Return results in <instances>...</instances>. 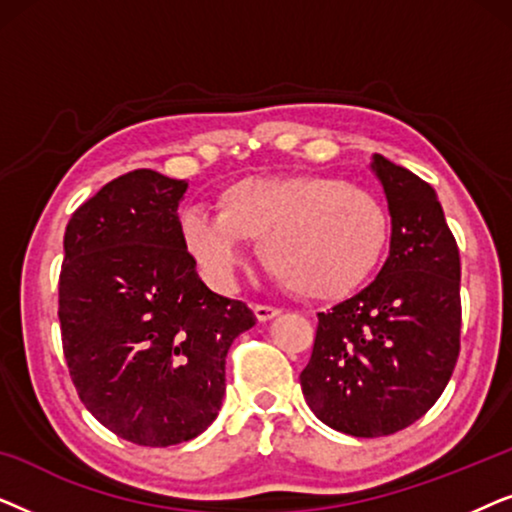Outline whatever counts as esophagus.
I'll list each match as a JSON object with an SVG mask.
<instances>
[{
	"label": "esophagus",
	"mask_w": 512,
	"mask_h": 512,
	"mask_svg": "<svg viewBox=\"0 0 512 512\" xmlns=\"http://www.w3.org/2000/svg\"><path fill=\"white\" fill-rule=\"evenodd\" d=\"M254 312H256L258 321H270V319H275V317H279V314H282L279 307H272V305H256Z\"/></svg>",
	"instance_id": "1"
}]
</instances>
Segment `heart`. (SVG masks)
Wrapping results in <instances>:
<instances>
[{"instance_id": "heart-1", "label": "heart", "mask_w": 512, "mask_h": 512, "mask_svg": "<svg viewBox=\"0 0 512 512\" xmlns=\"http://www.w3.org/2000/svg\"><path fill=\"white\" fill-rule=\"evenodd\" d=\"M181 235L202 268L226 279L242 258L240 240L258 243L270 277L305 300L331 303L370 275L387 240L377 202L340 181L312 174L244 177L216 198V216L191 209Z\"/></svg>"}]
</instances>
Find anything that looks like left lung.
<instances>
[{
	"mask_svg": "<svg viewBox=\"0 0 512 512\" xmlns=\"http://www.w3.org/2000/svg\"><path fill=\"white\" fill-rule=\"evenodd\" d=\"M373 172L391 214L389 258L373 284L319 312L300 387L326 426L389 436L431 410L459 359V247L436 191L380 153Z\"/></svg>",
	"mask_w": 512,
	"mask_h": 512,
	"instance_id": "obj_1",
	"label": "left lung"
}]
</instances>
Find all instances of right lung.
I'll return each mask as SVG.
<instances>
[{
  "label": "right lung",
  "instance_id": "add662e5",
  "mask_svg": "<svg viewBox=\"0 0 512 512\" xmlns=\"http://www.w3.org/2000/svg\"><path fill=\"white\" fill-rule=\"evenodd\" d=\"M188 184L135 170L72 214L58 286L62 352L76 394L135 445L200 436L221 410L226 356L256 324L209 291L177 216Z\"/></svg>",
  "mask_w": 512,
  "mask_h": 512
}]
</instances>
